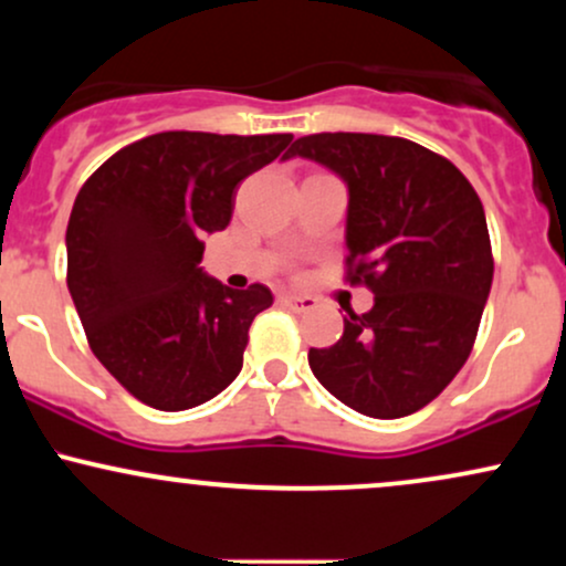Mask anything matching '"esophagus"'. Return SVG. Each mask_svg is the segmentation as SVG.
I'll list each match as a JSON object with an SVG mask.
<instances>
[{
  "instance_id": "34e87169",
  "label": "esophagus",
  "mask_w": 566,
  "mask_h": 566,
  "mask_svg": "<svg viewBox=\"0 0 566 566\" xmlns=\"http://www.w3.org/2000/svg\"><path fill=\"white\" fill-rule=\"evenodd\" d=\"M282 303L287 305L290 311H295V314H301V311H311L316 305L314 297H308V295H284Z\"/></svg>"
}]
</instances>
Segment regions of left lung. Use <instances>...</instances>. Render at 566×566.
<instances>
[{
    "label": "left lung",
    "mask_w": 566,
    "mask_h": 566,
    "mask_svg": "<svg viewBox=\"0 0 566 566\" xmlns=\"http://www.w3.org/2000/svg\"><path fill=\"white\" fill-rule=\"evenodd\" d=\"M348 188V279L375 295L343 337L311 348L316 380L367 418L418 412L469 359L492 287L482 199L450 159L391 135L319 133L292 143Z\"/></svg>",
    "instance_id": "1"
}]
</instances>
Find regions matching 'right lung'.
<instances>
[{"instance_id":"right-lung-1","label":"right lung","mask_w":566,"mask_h":566,"mask_svg":"<svg viewBox=\"0 0 566 566\" xmlns=\"http://www.w3.org/2000/svg\"><path fill=\"white\" fill-rule=\"evenodd\" d=\"M292 135L157 133L103 161L66 229L69 292L90 348L135 399L165 412L210 401L242 369L269 287L231 290L201 269L247 175Z\"/></svg>"}]
</instances>
